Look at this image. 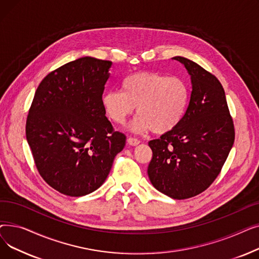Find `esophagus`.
Here are the masks:
<instances>
[{
	"instance_id": "1",
	"label": "esophagus",
	"mask_w": 259,
	"mask_h": 259,
	"mask_svg": "<svg viewBox=\"0 0 259 259\" xmlns=\"http://www.w3.org/2000/svg\"><path fill=\"white\" fill-rule=\"evenodd\" d=\"M127 142H128V144H129L130 146H138V145L141 143L140 140L134 139V138H129V139L127 140Z\"/></svg>"
}]
</instances>
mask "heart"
Instances as JSON below:
<instances>
[{"mask_svg": "<svg viewBox=\"0 0 259 259\" xmlns=\"http://www.w3.org/2000/svg\"><path fill=\"white\" fill-rule=\"evenodd\" d=\"M120 90L104 92L102 106L117 125L125 124L137 107L139 115L131 125L135 132H170L182 121L189 101V88L183 78L157 72L131 74L122 79Z\"/></svg>", "mask_w": 259, "mask_h": 259, "instance_id": "heart-1", "label": "heart"}]
</instances>
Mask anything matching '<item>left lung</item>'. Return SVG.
<instances>
[{"label": "left lung", "mask_w": 259, "mask_h": 259, "mask_svg": "<svg viewBox=\"0 0 259 259\" xmlns=\"http://www.w3.org/2000/svg\"><path fill=\"white\" fill-rule=\"evenodd\" d=\"M192 92L182 121L149 142L148 176L159 192L174 199L196 196L219 176L234 144L235 130L225 90L215 75L183 57Z\"/></svg>", "instance_id": "left-lung-1"}]
</instances>
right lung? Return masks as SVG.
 <instances>
[{"instance_id": "add662e5", "label": "right lung", "mask_w": 259, "mask_h": 259, "mask_svg": "<svg viewBox=\"0 0 259 259\" xmlns=\"http://www.w3.org/2000/svg\"><path fill=\"white\" fill-rule=\"evenodd\" d=\"M110 61L84 57L40 81L26 120V139L43 180L67 196H83L106 181L126 135L102 106Z\"/></svg>"}]
</instances>
